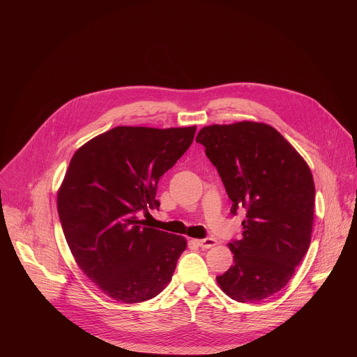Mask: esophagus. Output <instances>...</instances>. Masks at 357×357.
I'll list each match as a JSON object with an SVG mask.
<instances>
[{
    "label": "esophagus",
    "mask_w": 357,
    "mask_h": 357,
    "mask_svg": "<svg viewBox=\"0 0 357 357\" xmlns=\"http://www.w3.org/2000/svg\"><path fill=\"white\" fill-rule=\"evenodd\" d=\"M196 244L199 247H202V248H212V247H215L218 244V240L212 238V237L202 238V240H196Z\"/></svg>",
    "instance_id": "obj_1"
}]
</instances>
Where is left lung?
I'll return each mask as SVG.
<instances>
[{"instance_id": "8db88e82", "label": "left lung", "mask_w": 357, "mask_h": 357, "mask_svg": "<svg viewBox=\"0 0 357 357\" xmlns=\"http://www.w3.org/2000/svg\"><path fill=\"white\" fill-rule=\"evenodd\" d=\"M206 148L231 200L245 209L240 240L229 243L234 264L216 281L238 302H256L284 288L311 244L315 185L298 151L271 126L256 121L203 127Z\"/></svg>"}]
</instances>
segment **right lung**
<instances>
[{"label":"right lung","mask_w":357,"mask_h":357,"mask_svg":"<svg viewBox=\"0 0 357 357\" xmlns=\"http://www.w3.org/2000/svg\"><path fill=\"white\" fill-rule=\"evenodd\" d=\"M196 127L119 126L82 145L58 190L63 234L82 271L114 301L137 303L171 281L183 236L142 225L160 209L161 176L190 146Z\"/></svg>","instance_id":"1"}]
</instances>
